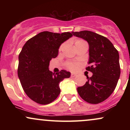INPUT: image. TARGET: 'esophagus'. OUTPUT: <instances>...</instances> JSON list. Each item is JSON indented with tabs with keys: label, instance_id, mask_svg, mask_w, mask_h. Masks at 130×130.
Instances as JSON below:
<instances>
[{
	"label": "esophagus",
	"instance_id": "1",
	"mask_svg": "<svg viewBox=\"0 0 130 130\" xmlns=\"http://www.w3.org/2000/svg\"><path fill=\"white\" fill-rule=\"evenodd\" d=\"M76 76V74L75 73H71V77H74Z\"/></svg>",
	"mask_w": 130,
	"mask_h": 130
}]
</instances>
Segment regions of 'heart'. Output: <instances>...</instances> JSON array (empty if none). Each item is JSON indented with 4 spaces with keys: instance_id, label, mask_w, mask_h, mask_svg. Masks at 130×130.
Listing matches in <instances>:
<instances>
[{
    "instance_id": "heart-1",
    "label": "heart",
    "mask_w": 130,
    "mask_h": 130,
    "mask_svg": "<svg viewBox=\"0 0 130 130\" xmlns=\"http://www.w3.org/2000/svg\"><path fill=\"white\" fill-rule=\"evenodd\" d=\"M83 41V40H76V43L80 42V41ZM68 67H69L70 69L75 70L76 68H77V65H76V64H75V63H69V64H68Z\"/></svg>"
}]
</instances>
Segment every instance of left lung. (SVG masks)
Wrapping results in <instances>:
<instances>
[{"label":"left lung","instance_id":"8db88e82","mask_svg":"<svg viewBox=\"0 0 130 130\" xmlns=\"http://www.w3.org/2000/svg\"><path fill=\"white\" fill-rule=\"evenodd\" d=\"M73 35L87 41L89 46L90 67L86 68L93 75L83 86L77 87L79 95L91 104H98L112 93L120 75L119 54L108 38L102 35L84 30L72 32Z\"/></svg>","mask_w":130,"mask_h":130}]
</instances>
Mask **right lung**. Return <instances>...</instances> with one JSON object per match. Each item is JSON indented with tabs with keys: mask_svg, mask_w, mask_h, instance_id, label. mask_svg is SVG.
Returning a JSON list of instances; mask_svg holds the SVG:
<instances>
[{
	"mask_svg": "<svg viewBox=\"0 0 130 130\" xmlns=\"http://www.w3.org/2000/svg\"><path fill=\"white\" fill-rule=\"evenodd\" d=\"M73 36L44 31L28 40L19 55L18 75L25 93L33 101L41 104H50L60 93L59 83L68 78L66 70L54 73L49 70L50 60L56 58L61 44Z\"/></svg>",
	"mask_w": 130,
	"mask_h": 130,
	"instance_id": "obj_1",
	"label": "right lung"
}]
</instances>
